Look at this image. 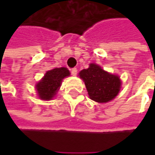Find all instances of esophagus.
<instances>
[{
	"instance_id": "34e87169",
	"label": "esophagus",
	"mask_w": 155,
	"mask_h": 155,
	"mask_svg": "<svg viewBox=\"0 0 155 155\" xmlns=\"http://www.w3.org/2000/svg\"><path fill=\"white\" fill-rule=\"evenodd\" d=\"M71 74H72L73 76H76V75H77V69H76V68L71 69Z\"/></svg>"
}]
</instances>
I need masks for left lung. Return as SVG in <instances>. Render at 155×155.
Segmentation results:
<instances>
[{
	"label": "left lung",
	"instance_id": "obj_1",
	"mask_svg": "<svg viewBox=\"0 0 155 155\" xmlns=\"http://www.w3.org/2000/svg\"><path fill=\"white\" fill-rule=\"evenodd\" d=\"M79 76L84 81L90 98L99 103L112 101L121 88L119 76L104 71L96 64H91L89 68L81 70Z\"/></svg>",
	"mask_w": 155,
	"mask_h": 155
}]
</instances>
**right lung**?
Segmentation results:
<instances>
[{
  "mask_svg": "<svg viewBox=\"0 0 155 155\" xmlns=\"http://www.w3.org/2000/svg\"><path fill=\"white\" fill-rule=\"evenodd\" d=\"M70 75V72L65 67L54 68L47 71L44 77L37 84L38 95L41 100L50 101L59 91L63 79Z\"/></svg>",
  "mask_w": 155,
  "mask_h": 155,
  "instance_id": "1",
  "label": "right lung"
}]
</instances>
